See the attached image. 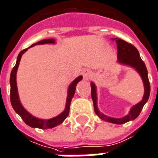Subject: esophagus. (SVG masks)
I'll list each match as a JSON object with an SVG mask.
<instances>
[{
	"instance_id": "34e87169",
	"label": "esophagus",
	"mask_w": 158,
	"mask_h": 158,
	"mask_svg": "<svg viewBox=\"0 0 158 158\" xmlns=\"http://www.w3.org/2000/svg\"><path fill=\"white\" fill-rule=\"evenodd\" d=\"M83 75H84V79H89V78L91 77V72H90V70L88 69H84V71H83Z\"/></svg>"
}]
</instances>
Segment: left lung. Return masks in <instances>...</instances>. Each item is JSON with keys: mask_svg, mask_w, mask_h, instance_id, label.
<instances>
[{"mask_svg": "<svg viewBox=\"0 0 158 158\" xmlns=\"http://www.w3.org/2000/svg\"><path fill=\"white\" fill-rule=\"evenodd\" d=\"M112 40H115L116 44H117L118 62L122 64L130 65V66L136 69L142 78L143 85H144V94H143L142 101L134 106L130 109V113L127 115H125L122 118H113L104 115L99 111L98 109V106H97L96 86L93 82L90 84H91V96L93 102H94L95 113L101 118L102 120H106L107 122L113 123V124L121 125V124L128 122L130 120H135L139 115L143 106L149 98L150 84L149 80H148V76L147 68H146L144 62L143 61L142 59H141L137 48H135V46H133L132 44H130V43H127V42L120 39V38H116L112 39Z\"/></svg>", "mask_w": 158, "mask_h": 158, "instance_id": "left-lung-1", "label": "left lung"}]
</instances>
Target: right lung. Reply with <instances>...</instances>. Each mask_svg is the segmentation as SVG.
<instances>
[{
	"mask_svg": "<svg viewBox=\"0 0 158 158\" xmlns=\"http://www.w3.org/2000/svg\"><path fill=\"white\" fill-rule=\"evenodd\" d=\"M46 43H55V39L54 38L44 39V40L39 41L38 43H34L31 47H33V46L35 45H40V44H46ZM28 49V48H26V49L21 51L20 52H19L18 57H17V61H16L15 65V67L12 69V71H11L10 79L11 105L13 106L14 110H15V112L20 115V117L23 119L24 123H25L26 125H28V126H30L32 128L43 129V130L51 129V128H53L55 126H56V125H60V124H61L65 120V118L68 116L69 113L70 102H71L72 98H73L74 93H75L76 85L80 80H82L83 77L79 76L78 78H76L69 86V89H68V95H67L66 99V104H65V108H64L63 112H61L60 115L56 116V117H53L52 119H48V120H43V119H38V118L34 117V116L31 115L30 113H28L23 108L22 104H21L20 101H19V98L17 84H16V73H17V69H18L19 64L21 56H22V55Z\"/></svg>",
	"mask_w": 158,
	"mask_h": 158,
	"instance_id": "add662e5",
	"label": "right lung"
}]
</instances>
